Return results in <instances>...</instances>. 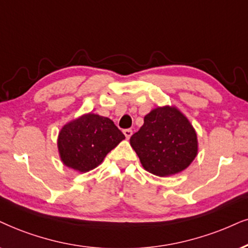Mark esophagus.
<instances>
[{"label": "esophagus", "mask_w": 248, "mask_h": 248, "mask_svg": "<svg viewBox=\"0 0 248 248\" xmlns=\"http://www.w3.org/2000/svg\"><path fill=\"white\" fill-rule=\"evenodd\" d=\"M124 136H126V139H130L131 135H133V130H131V129H124Z\"/></svg>", "instance_id": "1"}]
</instances>
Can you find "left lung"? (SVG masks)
<instances>
[{
    "label": "left lung",
    "mask_w": 248,
    "mask_h": 248,
    "mask_svg": "<svg viewBox=\"0 0 248 248\" xmlns=\"http://www.w3.org/2000/svg\"><path fill=\"white\" fill-rule=\"evenodd\" d=\"M140 164L156 176L184 170L198 152L192 124L177 108L165 106L144 117V124L130 137Z\"/></svg>",
    "instance_id": "1"
}]
</instances>
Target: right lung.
<instances>
[{"mask_svg": "<svg viewBox=\"0 0 248 248\" xmlns=\"http://www.w3.org/2000/svg\"><path fill=\"white\" fill-rule=\"evenodd\" d=\"M122 140L124 135L111 119L89 113L62 127L58 150L67 167L86 173L102 164Z\"/></svg>", "mask_w": 248, "mask_h": 248, "instance_id": "right-lung-1", "label": "right lung"}]
</instances>
